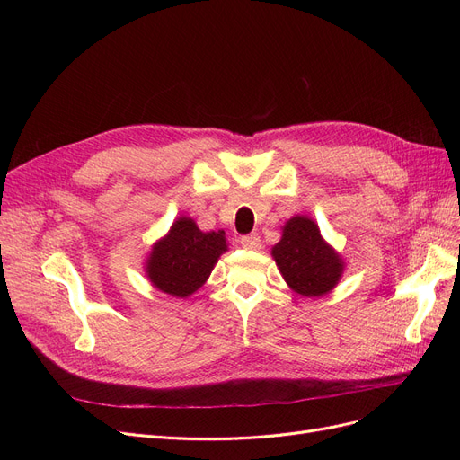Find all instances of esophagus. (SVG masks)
<instances>
[{
    "label": "esophagus",
    "instance_id": "1",
    "mask_svg": "<svg viewBox=\"0 0 460 460\" xmlns=\"http://www.w3.org/2000/svg\"><path fill=\"white\" fill-rule=\"evenodd\" d=\"M240 246H243L244 250H252V252H257L261 250V238L257 234H248V236H243L240 238Z\"/></svg>",
    "mask_w": 460,
    "mask_h": 460
}]
</instances>
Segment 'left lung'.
Returning <instances> with one entry per match:
<instances>
[{
  "label": "left lung",
  "instance_id": "obj_1",
  "mask_svg": "<svg viewBox=\"0 0 460 460\" xmlns=\"http://www.w3.org/2000/svg\"><path fill=\"white\" fill-rule=\"evenodd\" d=\"M272 257L288 288L305 298L332 293L347 267L341 253L321 234L317 222L304 214L285 222Z\"/></svg>",
  "mask_w": 460,
  "mask_h": 460
}]
</instances>
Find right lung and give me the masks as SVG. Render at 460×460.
Returning <instances> with one entry per match:
<instances>
[{
    "mask_svg": "<svg viewBox=\"0 0 460 460\" xmlns=\"http://www.w3.org/2000/svg\"><path fill=\"white\" fill-rule=\"evenodd\" d=\"M226 252L227 238L222 229L205 233L190 216H179L151 246L143 270L160 293L188 298L207 283Z\"/></svg>",
    "mask_w": 460,
    "mask_h": 460,
    "instance_id": "right-lung-1",
    "label": "right lung"
}]
</instances>
